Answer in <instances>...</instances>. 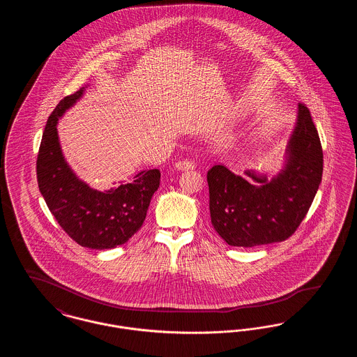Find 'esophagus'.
Segmentation results:
<instances>
[{
    "mask_svg": "<svg viewBox=\"0 0 357 357\" xmlns=\"http://www.w3.org/2000/svg\"><path fill=\"white\" fill-rule=\"evenodd\" d=\"M175 167H176V170L179 171L194 170L195 163L191 162V160H179V162L175 163Z\"/></svg>",
    "mask_w": 357,
    "mask_h": 357,
    "instance_id": "1",
    "label": "esophagus"
}]
</instances>
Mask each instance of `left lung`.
Returning <instances> with one entry per match:
<instances>
[{
	"mask_svg": "<svg viewBox=\"0 0 357 357\" xmlns=\"http://www.w3.org/2000/svg\"><path fill=\"white\" fill-rule=\"evenodd\" d=\"M243 174L221 165L207 172L215 231L242 248L285 241L305 218L323 176L321 143L305 105L298 104L281 170Z\"/></svg>",
	"mask_w": 357,
	"mask_h": 357,
	"instance_id": "left-lung-1",
	"label": "left lung"
}]
</instances>
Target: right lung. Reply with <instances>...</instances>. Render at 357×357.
Returning <instances> with one entry per match:
<instances>
[{"instance_id": "right-lung-1", "label": "right lung", "mask_w": 357, "mask_h": 357, "mask_svg": "<svg viewBox=\"0 0 357 357\" xmlns=\"http://www.w3.org/2000/svg\"><path fill=\"white\" fill-rule=\"evenodd\" d=\"M86 88L64 98L48 118L37 156V182L53 217L69 237L83 248L105 250L126 243L142 227L160 185V171H140L131 182L123 181L104 191L76 175L61 150L57 124Z\"/></svg>"}]
</instances>
